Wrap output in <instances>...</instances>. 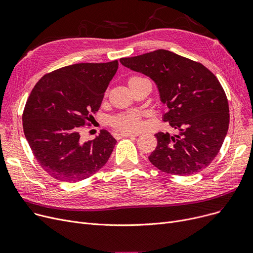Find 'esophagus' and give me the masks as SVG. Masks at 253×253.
<instances>
[{
    "mask_svg": "<svg viewBox=\"0 0 253 253\" xmlns=\"http://www.w3.org/2000/svg\"><path fill=\"white\" fill-rule=\"evenodd\" d=\"M138 134H133V133H125V132H123V133H120V134H117V137H135L137 136Z\"/></svg>",
    "mask_w": 253,
    "mask_h": 253,
    "instance_id": "34e87169",
    "label": "esophagus"
}]
</instances>
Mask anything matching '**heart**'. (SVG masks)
Segmentation results:
<instances>
[{
	"label": "heart",
	"instance_id": "obj_1",
	"mask_svg": "<svg viewBox=\"0 0 253 253\" xmlns=\"http://www.w3.org/2000/svg\"><path fill=\"white\" fill-rule=\"evenodd\" d=\"M139 79H143V78H139V77H132L129 82H133L135 80H139ZM112 124L114 127H116L117 129L124 131V132H133V131H137L140 126H141V120L140 117L137 114H121L117 117H115L112 120Z\"/></svg>",
	"mask_w": 253,
	"mask_h": 253
}]
</instances>
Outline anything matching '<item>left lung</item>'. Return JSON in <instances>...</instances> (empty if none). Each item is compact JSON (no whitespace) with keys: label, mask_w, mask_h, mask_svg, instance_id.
<instances>
[{"label":"left lung","mask_w":253,"mask_h":253,"mask_svg":"<svg viewBox=\"0 0 253 253\" xmlns=\"http://www.w3.org/2000/svg\"><path fill=\"white\" fill-rule=\"evenodd\" d=\"M120 62L153 80L168 108L163 121L178 131L155 134L158 144L150 162L165 173L182 176L206 168L218 154L230 123L229 102L217 78L203 64L163 49Z\"/></svg>","instance_id":"left-lung-1"}]
</instances>
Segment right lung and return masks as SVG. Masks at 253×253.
<instances>
[{
	"label": "right lung",
	"mask_w": 253,
	"mask_h": 253,
	"mask_svg": "<svg viewBox=\"0 0 253 253\" xmlns=\"http://www.w3.org/2000/svg\"><path fill=\"white\" fill-rule=\"evenodd\" d=\"M118 61L77 63L39 80L25 103L22 125L38 163L54 178L75 182L108 162L117 140L102 130L82 142L80 130L100 108Z\"/></svg>",
	"instance_id": "obj_1"
}]
</instances>
